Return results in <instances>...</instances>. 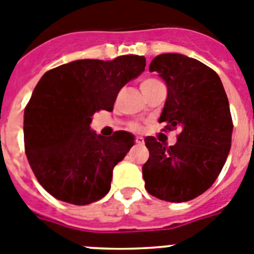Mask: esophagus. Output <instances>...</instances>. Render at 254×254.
<instances>
[{
    "label": "esophagus",
    "instance_id": "1",
    "mask_svg": "<svg viewBox=\"0 0 254 254\" xmlns=\"http://www.w3.org/2000/svg\"><path fill=\"white\" fill-rule=\"evenodd\" d=\"M134 141H136V143H138V145H142V143L145 142V141H143V137H141V136H136Z\"/></svg>",
    "mask_w": 254,
    "mask_h": 254
}]
</instances>
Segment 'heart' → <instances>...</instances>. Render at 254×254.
<instances>
[{
    "instance_id": "b5f03b06",
    "label": "heart",
    "mask_w": 254,
    "mask_h": 254,
    "mask_svg": "<svg viewBox=\"0 0 254 254\" xmlns=\"http://www.w3.org/2000/svg\"><path fill=\"white\" fill-rule=\"evenodd\" d=\"M155 82H158V80H155V78H145L142 82H141V89H143V87H147L150 86V85L155 84ZM132 128L133 129H137L138 128V126L133 125L132 126Z\"/></svg>"
}]
</instances>
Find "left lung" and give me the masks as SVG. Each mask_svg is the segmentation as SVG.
<instances>
[{
	"mask_svg": "<svg viewBox=\"0 0 254 254\" xmlns=\"http://www.w3.org/2000/svg\"><path fill=\"white\" fill-rule=\"evenodd\" d=\"M168 87L159 122L178 128L176 145L145 138L149 160L143 164L145 188L168 202H187L212 186L232 146L233 121L223 82L202 62L179 55H159L150 64Z\"/></svg>",
	"mask_w": 254,
	"mask_h": 254,
	"instance_id": "1",
	"label": "left lung"
}]
</instances>
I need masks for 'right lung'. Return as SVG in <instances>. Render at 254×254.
<instances>
[{
    "mask_svg": "<svg viewBox=\"0 0 254 254\" xmlns=\"http://www.w3.org/2000/svg\"><path fill=\"white\" fill-rule=\"evenodd\" d=\"M143 56L78 60L44 73L24 112V142L40 186L55 198L89 205L111 190L113 169L134 143L129 132L103 137L94 113L113 111L126 84L145 71Z\"/></svg>",
    "mask_w": 254,
    "mask_h": 254,
    "instance_id": "1",
    "label": "right lung"
}]
</instances>
